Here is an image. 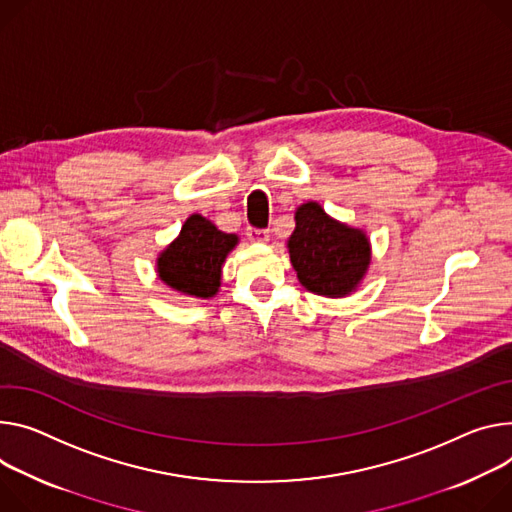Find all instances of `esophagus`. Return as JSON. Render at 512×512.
Listing matches in <instances>:
<instances>
[{"label": "esophagus", "mask_w": 512, "mask_h": 512, "mask_svg": "<svg viewBox=\"0 0 512 512\" xmlns=\"http://www.w3.org/2000/svg\"><path fill=\"white\" fill-rule=\"evenodd\" d=\"M247 237H249L251 243H267V241H269V230L249 226V228H247Z\"/></svg>", "instance_id": "esophagus-1"}]
</instances>
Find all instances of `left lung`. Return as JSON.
<instances>
[{"mask_svg": "<svg viewBox=\"0 0 512 512\" xmlns=\"http://www.w3.org/2000/svg\"><path fill=\"white\" fill-rule=\"evenodd\" d=\"M288 249L300 284L308 292L331 298L353 292L371 259L363 232L329 218L316 202L296 210Z\"/></svg>", "mask_w": 512, "mask_h": 512, "instance_id": "left-lung-1", "label": "left lung"}]
</instances>
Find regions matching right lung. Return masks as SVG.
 <instances>
[{
  "label": "right lung",
  "mask_w": 512,
  "mask_h": 512,
  "mask_svg": "<svg viewBox=\"0 0 512 512\" xmlns=\"http://www.w3.org/2000/svg\"><path fill=\"white\" fill-rule=\"evenodd\" d=\"M237 243V235H226L204 216L194 214L157 259L159 277L181 294L212 298L220 288L222 263Z\"/></svg>",
  "instance_id": "obj_1"
}]
</instances>
